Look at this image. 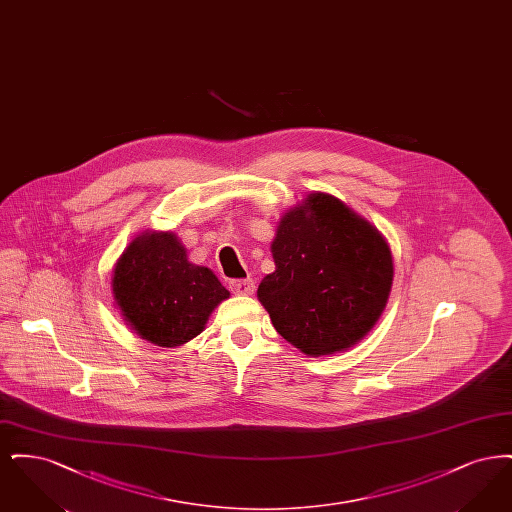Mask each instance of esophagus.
<instances>
[{"mask_svg": "<svg viewBox=\"0 0 512 512\" xmlns=\"http://www.w3.org/2000/svg\"><path fill=\"white\" fill-rule=\"evenodd\" d=\"M230 290L236 293V295H253V292H255V282L251 278L232 280L230 282Z\"/></svg>", "mask_w": 512, "mask_h": 512, "instance_id": "34e87169", "label": "esophagus"}]
</instances>
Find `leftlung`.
Segmentation results:
<instances>
[{
	"label": "left lung",
	"mask_w": 512,
	"mask_h": 512,
	"mask_svg": "<svg viewBox=\"0 0 512 512\" xmlns=\"http://www.w3.org/2000/svg\"><path fill=\"white\" fill-rule=\"evenodd\" d=\"M274 272L257 290L276 332L309 357L347 351L382 317L393 284L384 234L341 199L313 192L278 220Z\"/></svg>",
	"instance_id": "8db88e82"
}]
</instances>
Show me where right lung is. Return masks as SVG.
I'll list each match as a JSON object with an SVG mask.
<instances>
[{
	"label": "right lung",
	"instance_id": "1",
	"mask_svg": "<svg viewBox=\"0 0 512 512\" xmlns=\"http://www.w3.org/2000/svg\"><path fill=\"white\" fill-rule=\"evenodd\" d=\"M111 290L130 330L159 347L184 345L205 330L230 292L211 268L188 261L174 232L146 230L117 259Z\"/></svg>",
	"mask_w": 512,
	"mask_h": 512
}]
</instances>
